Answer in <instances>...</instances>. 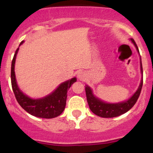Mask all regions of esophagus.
<instances>
[{"label":"esophagus","instance_id":"esophagus-1","mask_svg":"<svg viewBox=\"0 0 153 153\" xmlns=\"http://www.w3.org/2000/svg\"><path fill=\"white\" fill-rule=\"evenodd\" d=\"M87 75L84 71H80L78 73V78L80 80H85L86 79Z\"/></svg>","mask_w":153,"mask_h":153}]
</instances>
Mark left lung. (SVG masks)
Listing matches in <instances>:
<instances>
[{"label":"left lung","mask_w":153,"mask_h":153,"mask_svg":"<svg viewBox=\"0 0 153 153\" xmlns=\"http://www.w3.org/2000/svg\"><path fill=\"white\" fill-rule=\"evenodd\" d=\"M131 41L134 44L137 50L139 52L138 47L135 43L134 40L131 39ZM140 53V52H139ZM140 68H141L142 74H143V65H142L141 57H140ZM143 84V79L142 78L141 82L134 94L127 101H123L121 103H108L103 102L96 98L93 94V91L88 85H85V94H86L87 101L88 103L89 108L93 113L99 117H103V118H112V117H119L123 114L127 112L129 109H131L137 101L140 93H141L142 87Z\"/></svg>","instance_id":"left-lung-1"}]
</instances>
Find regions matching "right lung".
<instances>
[{
	"label": "right lung",
	"mask_w": 153,
	"mask_h": 153,
	"mask_svg": "<svg viewBox=\"0 0 153 153\" xmlns=\"http://www.w3.org/2000/svg\"><path fill=\"white\" fill-rule=\"evenodd\" d=\"M23 42L24 41L20 43V45H22ZM19 49V47L16 50L12 60L10 78H11L12 89L19 105L26 111L34 117L44 119H52L58 117L62 113L65 108L67 93L72 84L76 82V78H73L71 80L63 82L55 89V91L45 97L38 99H31L19 88L16 80L14 68L16 57L18 53Z\"/></svg>",
	"instance_id": "add662e5"
}]
</instances>
